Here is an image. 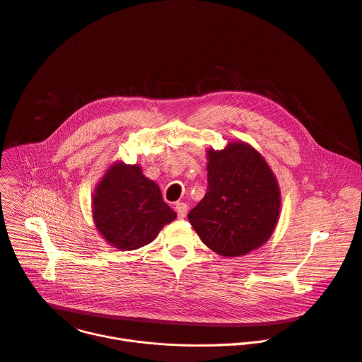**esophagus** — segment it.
Wrapping results in <instances>:
<instances>
[{
  "mask_svg": "<svg viewBox=\"0 0 362 362\" xmlns=\"http://www.w3.org/2000/svg\"><path fill=\"white\" fill-rule=\"evenodd\" d=\"M176 212H177L179 218H185V216L187 215V205L185 202H177L176 204Z\"/></svg>",
  "mask_w": 362,
  "mask_h": 362,
  "instance_id": "esophagus-1",
  "label": "esophagus"
}]
</instances>
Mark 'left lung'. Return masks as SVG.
Instances as JSON below:
<instances>
[{"label":"left lung","instance_id":"obj_1","mask_svg":"<svg viewBox=\"0 0 362 362\" xmlns=\"http://www.w3.org/2000/svg\"><path fill=\"white\" fill-rule=\"evenodd\" d=\"M208 192L187 215L205 246L226 257L245 256L271 238L281 192L263 156L243 141L206 151Z\"/></svg>","mask_w":362,"mask_h":362}]
</instances>
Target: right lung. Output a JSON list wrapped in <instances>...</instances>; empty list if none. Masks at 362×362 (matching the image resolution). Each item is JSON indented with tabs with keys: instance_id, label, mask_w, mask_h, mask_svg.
I'll return each mask as SVG.
<instances>
[{
	"instance_id": "obj_1",
	"label": "right lung",
	"mask_w": 362,
	"mask_h": 362,
	"mask_svg": "<svg viewBox=\"0 0 362 362\" xmlns=\"http://www.w3.org/2000/svg\"><path fill=\"white\" fill-rule=\"evenodd\" d=\"M95 228L112 247L136 250L151 243L176 212L138 164L115 161L95 186L91 201Z\"/></svg>"
}]
</instances>
